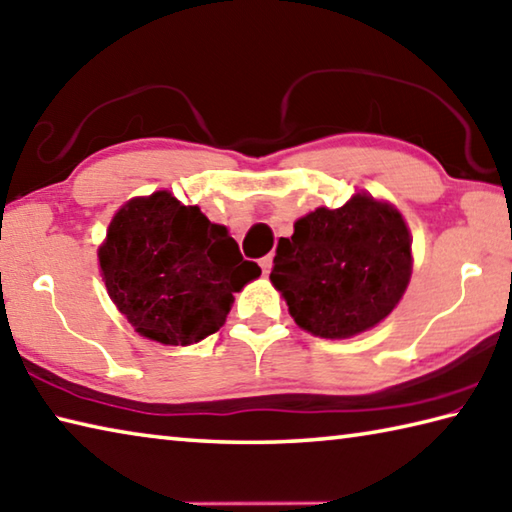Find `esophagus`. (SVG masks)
<instances>
[{"label":"esophagus","mask_w":512,"mask_h":512,"mask_svg":"<svg viewBox=\"0 0 512 512\" xmlns=\"http://www.w3.org/2000/svg\"><path fill=\"white\" fill-rule=\"evenodd\" d=\"M259 266H262V271H264V275H268V273H271V268H273V255H266V257H262V259H259Z\"/></svg>","instance_id":"34e87169"}]
</instances>
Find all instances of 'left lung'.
<instances>
[{
  "label": "left lung",
  "instance_id": "1",
  "mask_svg": "<svg viewBox=\"0 0 512 512\" xmlns=\"http://www.w3.org/2000/svg\"><path fill=\"white\" fill-rule=\"evenodd\" d=\"M412 275V239L401 212L356 194L345 206L295 221L280 239L271 282L293 320L320 338H351L376 327Z\"/></svg>",
  "mask_w": 512,
  "mask_h": 512
}]
</instances>
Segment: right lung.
Returning a JSON list of instances; mask_svg holds the SVG:
<instances>
[{
	"label": "right lung",
	"instance_id": "1",
	"mask_svg": "<svg viewBox=\"0 0 512 512\" xmlns=\"http://www.w3.org/2000/svg\"><path fill=\"white\" fill-rule=\"evenodd\" d=\"M98 259L118 311L141 336L174 347L219 331L232 293L262 275L224 226L165 190L116 212Z\"/></svg>",
	"mask_w": 512,
	"mask_h": 512
}]
</instances>
